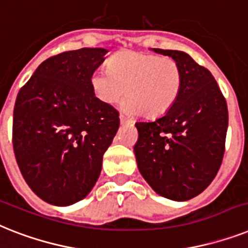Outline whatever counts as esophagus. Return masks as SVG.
I'll use <instances>...</instances> for the list:
<instances>
[{"label":"esophagus","mask_w":248,"mask_h":248,"mask_svg":"<svg viewBox=\"0 0 248 248\" xmlns=\"http://www.w3.org/2000/svg\"><path fill=\"white\" fill-rule=\"evenodd\" d=\"M120 121H121V124H130V122H132L131 118L126 117V116H124V114H120Z\"/></svg>","instance_id":"esophagus-1"}]
</instances>
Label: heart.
Returning <instances> with one entry per match:
<instances>
[{"label": "heart", "instance_id": "1", "mask_svg": "<svg viewBox=\"0 0 248 248\" xmlns=\"http://www.w3.org/2000/svg\"><path fill=\"white\" fill-rule=\"evenodd\" d=\"M93 92L100 102L117 103L126 94L124 108L146 117H159L174 106L180 96L183 74L170 57L138 51H121L107 62V70L90 78Z\"/></svg>", "mask_w": 248, "mask_h": 248}]
</instances>
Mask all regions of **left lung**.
<instances>
[{
    "label": "left lung",
    "instance_id": "obj_1",
    "mask_svg": "<svg viewBox=\"0 0 248 248\" xmlns=\"http://www.w3.org/2000/svg\"><path fill=\"white\" fill-rule=\"evenodd\" d=\"M180 63L183 84L174 106L153 122H136L140 173L160 196L190 200L217 176L225 150L227 102L214 76L185 52L159 49Z\"/></svg>",
    "mask_w": 248,
    "mask_h": 248
}]
</instances>
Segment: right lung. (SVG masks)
Here are the masks:
<instances>
[{
	"mask_svg": "<svg viewBox=\"0 0 248 248\" xmlns=\"http://www.w3.org/2000/svg\"><path fill=\"white\" fill-rule=\"evenodd\" d=\"M103 48H81L47 58L19 90L13 146L28 186L49 204L66 206L92 191L120 113L100 102L90 78Z\"/></svg>",
	"mask_w": 248,
	"mask_h": 248,
	"instance_id": "obj_1",
	"label": "right lung"
}]
</instances>
